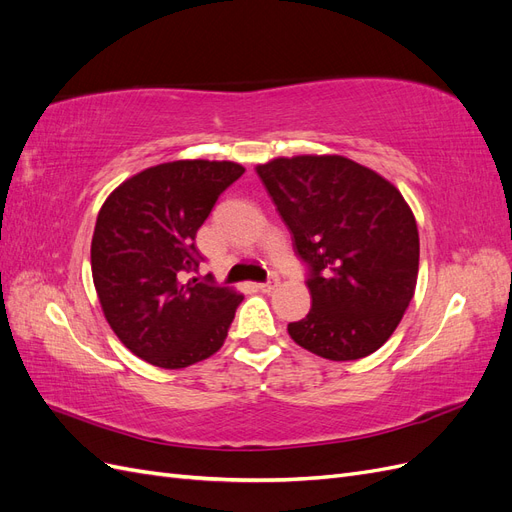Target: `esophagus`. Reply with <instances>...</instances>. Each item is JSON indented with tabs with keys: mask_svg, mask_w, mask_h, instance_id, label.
I'll list each match as a JSON object with an SVG mask.
<instances>
[{
	"mask_svg": "<svg viewBox=\"0 0 512 512\" xmlns=\"http://www.w3.org/2000/svg\"><path fill=\"white\" fill-rule=\"evenodd\" d=\"M277 284H280V277H277L275 273H271V275H269V280L260 282V284H258V288H260L262 292H271V290H273Z\"/></svg>",
	"mask_w": 512,
	"mask_h": 512,
	"instance_id": "obj_1",
	"label": "esophagus"
}]
</instances>
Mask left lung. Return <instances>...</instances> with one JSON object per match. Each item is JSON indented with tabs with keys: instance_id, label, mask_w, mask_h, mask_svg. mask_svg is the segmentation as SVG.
Wrapping results in <instances>:
<instances>
[{
	"instance_id": "left-lung-1",
	"label": "left lung",
	"mask_w": 512,
	"mask_h": 512,
	"mask_svg": "<svg viewBox=\"0 0 512 512\" xmlns=\"http://www.w3.org/2000/svg\"><path fill=\"white\" fill-rule=\"evenodd\" d=\"M307 267L312 309L290 337L329 361H356L393 335L418 275V230L395 185L342 156L256 168Z\"/></svg>"
}]
</instances>
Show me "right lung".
Listing matches in <instances>:
<instances>
[{
  "instance_id": "1",
  "label": "right lung",
  "mask_w": 512,
  "mask_h": 512,
  "mask_svg": "<svg viewBox=\"0 0 512 512\" xmlns=\"http://www.w3.org/2000/svg\"><path fill=\"white\" fill-rule=\"evenodd\" d=\"M245 168L179 160L151 166L106 198L91 239V273L115 335L143 361L181 369L218 352L241 294L194 277L196 232Z\"/></svg>"
}]
</instances>
